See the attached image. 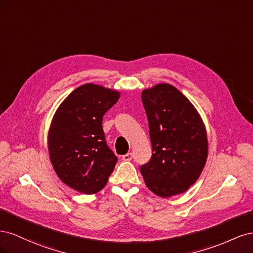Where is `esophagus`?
<instances>
[{
	"label": "esophagus",
	"instance_id": "esophagus-1",
	"mask_svg": "<svg viewBox=\"0 0 253 253\" xmlns=\"http://www.w3.org/2000/svg\"><path fill=\"white\" fill-rule=\"evenodd\" d=\"M132 157H133L132 153H126V155L122 156V159H124L125 162H129V160H132Z\"/></svg>",
	"mask_w": 253,
	"mask_h": 253
}]
</instances>
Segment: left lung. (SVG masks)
<instances>
[{
    "label": "left lung",
    "instance_id": "1",
    "mask_svg": "<svg viewBox=\"0 0 253 253\" xmlns=\"http://www.w3.org/2000/svg\"><path fill=\"white\" fill-rule=\"evenodd\" d=\"M152 157L140 167L145 185L160 197L183 193L200 177L208 156L204 122L187 97L167 83L144 89Z\"/></svg>",
    "mask_w": 253,
    "mask_h": 253
}]
</instances>
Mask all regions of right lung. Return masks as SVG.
Instances as JSON below:
<instances>
[{
  "label": "right lung",
  "mask_w": 253,
  "mask_h": 253,
  "mask_svg": "<svg viewBox=\"0 0 253 253\" xmlns=\"http://www.w3.org/2000/svg\"><path fill=\"white\" fill-rule=\"evenodd\" d=\"M120 94L97 84H83L60 104L48 132L50 162L65 185L84 194L103 189L117 163L105 141L104 114Z\"/></svg>",
  "instance_id": "1"
}]
</instances>
